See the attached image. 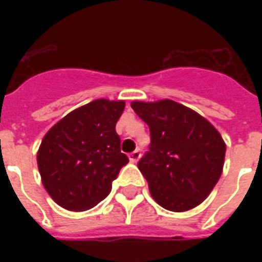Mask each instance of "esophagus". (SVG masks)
<instances>
[{
  "label": "esophagus",
  "instance_id": "1",
  "mask_svg": "<svg viewBox=\"0 0 262 262\" xmlns=\"http://www.w3.org/2000/svg\"><path fill=\"white\" fill-rule=\"evenodd\" d=\"M140 150H135V151H132L130 154H129V160H130L132 163H137L139 161V159H140Z\"/></svg>",
  "mask_w": 262,
  "mask_h": 262
}]
</instances>
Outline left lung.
Wrapping results in <instances>:
<instances>
[{
  "label": "left lung",
  "instance_id": "1",
  "mask_svg": "<svg viewBox=\"0 0 262 262\" xmlns=\"http://www.w3.org/2000/svg\"><path fill=\"white\" fill-rule=\"evenodd\" d=\"M148 125V151L137 167L154 201L184 212L205 201L219 181L226 146L219 132L192 109L170 99L132 102Z\"/></svg>",
  "mask_w": 262,
  "mask_h": 262
}]
</instances>
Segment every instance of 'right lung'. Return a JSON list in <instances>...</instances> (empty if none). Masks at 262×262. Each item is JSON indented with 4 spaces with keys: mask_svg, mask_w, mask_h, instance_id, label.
<instances>
[{
    "mask_svg": "<svg viewBox=\"0 0 262 262\" xmlns=\"http://www.w3.org/2000/svg\"><path fill=\"white\" fill-rule=\"evenodd\" d=\"M123 109V101H92L43 137L37 167L46 191L61 208L81 212L109 195L112 181L129 163L115 130Z\"/></svg>",
    "mask_w": 262,
    "mask_h": 262,
    "instance_id": "add662e5",
    "label": "right lung"
}]
</instances>
